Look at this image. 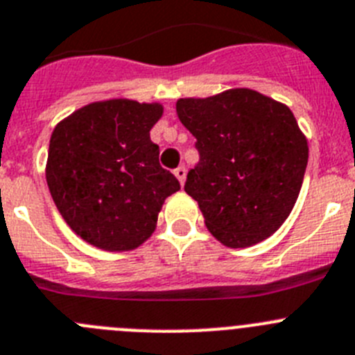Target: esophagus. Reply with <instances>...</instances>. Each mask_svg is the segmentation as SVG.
Here are the masks:
<instances>
[{"label":"esophagus","instance_id":"1","mask_svg":"<svg viewBox=\"0 0 355 355\" xmlns=\"http://www.w3.org/2000/svg\"><path fill=\"white\" fill-rule=\"evenodd\" d=\"M185 175H187V170H185V166H178L177 170H175V177L178 178V182H180L182 185H184V182H185Z\"/></svg>","mask_w":355,"mask_h":355}]
</instances>
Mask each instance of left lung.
I'll return each mask as SVG.
<instances>
[{"instance_id": "1", "label": "left lung", "mask_w": 355, "mask_h": 355, "mask_svg": "<svg viewBox=\"0 0 355 355\" xmlns=\"http://www.w3.org/2000/svg\"><path fill=\"white\" fill-rule=\"evenodd\" d=\"M177 114L200 154L184 189L210 233L233 248L271 236L296 203L308 162L293 112L252 89H231L178 99Z\"/></svg>"}]
</instances>
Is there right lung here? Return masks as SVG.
Here are the masks:
<instances>
[{"mask_svg":"<svg viewBox=\"0 0 355 355\" xmlns=\"http://www.w3.org/2000/svg\"><path fill=\"white\" fill-rule=\"evenodd\" d=\"M159 103H91L55 125L47 184L68 226L105 250H131L155 230L157 215L180 182L159 164L150 129Z\"/></svg>","mask_w":355,"mask_h":355,"instance_id":"obj_1","label":"right lung"}]
</instances>
